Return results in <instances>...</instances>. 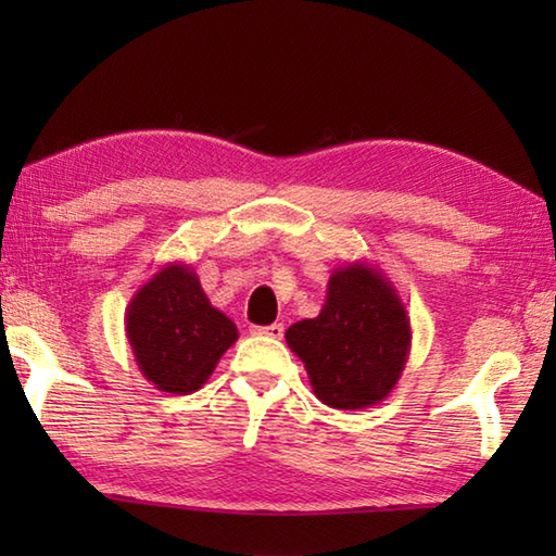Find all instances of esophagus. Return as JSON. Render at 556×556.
<instances>
[{
    "instance_id": "obj_1",
    "label": "esophagus",
    "mask_w": 556,
    "mask_h": 556,
    "mask_svg": "<svg viewBox=\"0 0 556 556\" xmlns=\"http://www.w3.org/2000/svg\"><path fill=\"white\" fill-rule=\"evenodd\" d=\"M251 334L255 337H269V339H281L285 337V325H267V327H251Z\"/></svg>"
}]
</instances>
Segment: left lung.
<instances>
[{"instance_id": "left-lung-1", "label": "left lung", "mask_w": 556, "mask_h": 556, "mask_svg": "<svg viewBox=\"0 0 556 556\" xmlns=\"http://www.w3.org/2000/svg\"><path fill=\"white\" fill-rule=\"evenodd\" d=\"M315 396L339 410L380 404L396 387L410 351V320L377 265L337 267L323 311L287 329Z\"/></svg>"}]
</instances>
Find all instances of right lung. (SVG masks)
I'll list each match as a JSON object with an SVG mask.
<instances>
[{
    "label": "right lung",
    "mask_w": 556,
    "mask_h": 556,
    "mask_svg": "<svg viewBox=\"0 0 556 556\" xmlns=\"http://www.w3.org/2000/svg\"><path fill=\"white\" fill-rule=\"evenodd\" d=\"M126 337L146 380L181 396L210 380L239 329L210 303L191 265L167 263L128 303Z\"/></svg>",
    "instance_id": "add662e5"
}]
</instances>
